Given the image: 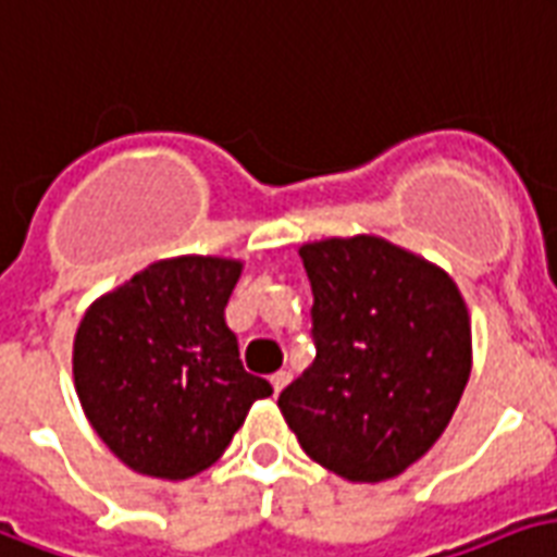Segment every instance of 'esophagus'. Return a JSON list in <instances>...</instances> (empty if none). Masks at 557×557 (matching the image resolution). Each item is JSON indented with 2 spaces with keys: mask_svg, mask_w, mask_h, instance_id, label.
Returning a JSON list of instances; mask_svg holds the SVG:
<instances>
[{
  "mask_svg": "<svg viewBox=\"0 0 557 557\" xmlns=\"http://www.w3.org/2000/svg\"><path fill=\"white\" fill-rule=\"evenodd\" d=\"M287 382H290V373H287V370H282V373H275L273 379H270V384H273L275 396H278V393H282L284 387H287Z\"/></svg>",
  "mask_w": 557,
  "mask_h": 557,
  "instance_id": "obj_1",
  "label": "esophagus"
}]
</instances>
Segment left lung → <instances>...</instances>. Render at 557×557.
<instances>
[{
  "instance_id": "8db88e82",
  "label": "left lung",
  "mask_w": 557,
  "mask_h": 557,
  "mask_svg": "<svg viewBox=\"0 0 557 557\" xmlns=\"http://www.w3.org/2000/svg\"><path fill=\"white\" fill-rule=\"evenodd\" d=\"M317 358L278 396L308 458L352 484L396 479L432 449L472 370V325L437 263L375 234L299 246Z\"/></svg>"
}]
</instances>
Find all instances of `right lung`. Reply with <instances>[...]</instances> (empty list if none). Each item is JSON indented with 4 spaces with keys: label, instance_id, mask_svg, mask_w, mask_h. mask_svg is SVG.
Segmentation results:
<instances>
[{
    "label": "right lung",
    "instance_id": "obj_1",
    "mask_svg": "<svg viewBox=\"0 0 557 557\" xmlns=\"http://www.w3.org/2000/svg\"><path fill=\"white\" fill-rule=\"evenodd\" d=\"M240 258L175 255L87 305L73 341V382L94 432L128 470L182 482L208 470L258 399L225 305Z\"/></svg>",
    "mask_w": 557,
    "mask_h": 557
}]
</instances>
